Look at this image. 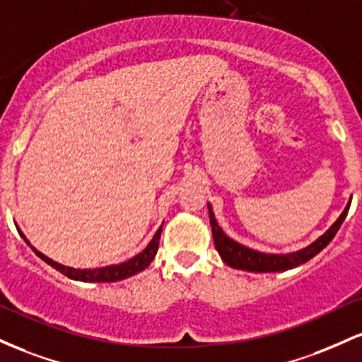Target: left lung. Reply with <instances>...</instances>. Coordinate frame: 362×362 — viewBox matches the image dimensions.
I'll return each mask as SVG.
<instances>
[{"label":"left lung","instance_id":"1","mask_svg":"<svg viewBox=\"0 0 362 362\" xmlns=\"http://www.w3.org/2000/svg\"><path fill=\"white\" fill-rule=\"evenodd\" d=\"M209 206V215H210V226H212V235L215 247H217L218 255L233 269L246 270V272H258V274H263V272H286L291 269H296V267L303 265V263L310 262L313 257L320 253L332 239L335 238L337 230L342 226L344 218L347 217L349 206H351V202L347 203V206L344 209V212L340 214V217L334 222V226L327 230L323 235H320L315 243H311L310 246L303 247V250L294 251V253L287 255H274V253H259L257 250H251V247H246L239 243H235L234 239H230L229 235H226L224 230L221 229V226L217 224V218L212 212V206Z\"/></svg>","mask_w":362,"mask_h":362}]
</instances>
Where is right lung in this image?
<instances>
[{"mask_svg": "<svg viewBox=\"0 0 362 362\" xmlns=\"http://www.w3.org/2000/svg\"><path fill=\"white\" fill-rule=\"evenodd\" d=\"M18 233L27 241V238L22 234V230H18ZM160 233H162V226L157 229V233L153 234L152 241L148 243V246L145 247L141 253H138L136 257H133L132 259H128V262L124 263H119V265L103 267V269H83V270L71 269V267H64L58 262H52L51 258H47L46 255H42L40 251L35 250V247H32V250H34L35 255H37L40 259H44L47 265H51L52 269H56L58 272H61V274L66 275V277H70L73 280H82V282H117V280H123V279L132 277V275H136L138 272L145 270L150 263H152V259L156 258L157 255V250H159ZM27 245H30V243L27 241Z\"/></svg>", "mask_w": 362, "mask_h": 362, "instance_id": "right-lung-1", "label": "right lung"}]
</instances>
